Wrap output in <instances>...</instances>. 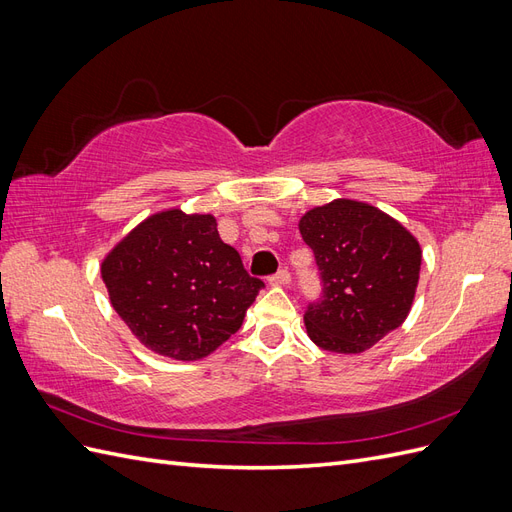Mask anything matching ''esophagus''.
<instances>
[{"label": "esophagus", "instance_id": "34e87169", "mask_svg": "<svg viewBox=\"0 0 512 512\" xmlns=\"http://www.w3.org/2000/svg\"><path fill=\"white\" fill-rule=\"evenodd\" d=\"M271 286H288L290 284V273L286 269H280L275 275L269 277Z\"/></svg>", "mask_w": 512, "mask_h": 512}]
</instances>
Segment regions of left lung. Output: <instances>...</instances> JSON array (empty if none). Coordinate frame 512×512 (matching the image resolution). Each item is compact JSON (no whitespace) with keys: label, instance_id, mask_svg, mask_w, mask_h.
Instances as JSON below:
<instances>
[{"label":"left lung","instance_id":"obj_1","mask_svg":"<svg viewBox=\"0 0 512 512\" xmlns=\"http://www.w3.org/2000/svg\"><path fill=\"white\" fill-rule=\"evenodd\" d=\"M322 277V299L303 316L312 342L361 354L408 318L423 252L412 232L361 200L335 198L299 220Z\"/></svg>","mask_w":512,"mask_h":512}]
</instances>
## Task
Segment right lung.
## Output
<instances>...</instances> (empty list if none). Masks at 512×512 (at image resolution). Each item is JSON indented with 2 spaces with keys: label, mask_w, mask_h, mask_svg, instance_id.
<instances>
[{
  "label": "right lung",
  "mask_w": 512,
  "mask_h": 512,
  "mask_svg": "<svg viewBox=\"0 0 512 512\" xmlns=\"http://www.w3.org/2000/svg\"><path fill=\"white\" fill-rule=\"evenodd\" d=\"M132 335L173 361H200L243 324L265 286L247 275L211 213L164 209L134 226L100 265Z\"/></svg>",
  "instance_id": "add662e5"
}]
</instances>
